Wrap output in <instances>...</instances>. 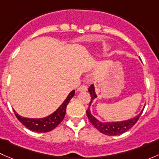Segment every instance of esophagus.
I'll list each match as a JSON object with an SVG mask.
<instances>
[{
  "label": "esophagus",
  "instance_id": "obj_1",
  "mask_svg": "<svg viewBox=\"0 0 159 159\" xmlns=\"http://www.w3.org/2000/svg\"><path fill=\"white\" fill-rule=\"evenodd\" d=\"M88 90V86L86 84H81L79 88L78 89V91H86Z\"/></svg>",
  "mask_w": 159,
  "mask_h": 159
}]
</instances>
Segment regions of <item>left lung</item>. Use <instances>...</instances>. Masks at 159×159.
Masks as SVG:
<instances>
[{"label": "left lung", "instance_id": "obj_1", "mask_svg": "<svg viewBox=\"0 0 159 159\" xmlns=\"http://www.w3.org/2000/svg\"><path fill=\"white\" fill-rule=\"evenodd\" d=\"M89 91L90 92L91 98V100L89 104L90 107V105H91V103L92 102V99L95 98L97 97L95 94V92H94V86H93V84H91V85L89 88ZM89 107L87 109V111H86V114H87V116L88 118H89V121H91V123L93 125V126H94L96 129L98 130L100 132H102V134H107V135L109 136L118 135V134H123V133H125V131H129V130L131 129V128H132L133 126L135 125V123L139 121V118H140L141 115H142V111L139 115H137L135 118H132V119L128 120V121H119V122L103 123L96 119V118L91 115V111H90Z\"/></svg>", "mask_w": 159, "mask_h": 159}]
</instances>
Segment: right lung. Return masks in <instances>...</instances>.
<instances>
[{
    "label": "right lung",
    "instance_id": "obj_1",
    "mask_svg": "<svg viewBox=\"0 0 159 159\" xmlns=\"http://www.w3.org/2000/svg\"><path fill=\"white\" fill-rule=\"evenodd\" d=\"M75 95V90L71 91L65 102L61 104L60 107L57 108L53 114L49 116L44 118H26L17 115L14 111V115L17 117L19 121L22 123L25 127L31 131H37V132H48L54 129H55L65 118V113H66V108L68 104L69 103L71 98Z\"/></svg>",
    "mask_w": 159,
    "mask_h": 159
}]
</instances>
